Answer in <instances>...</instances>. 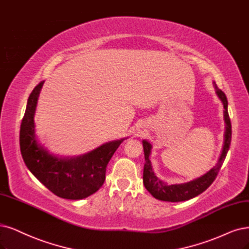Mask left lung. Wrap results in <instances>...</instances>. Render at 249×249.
<instances>
[{
    "label": "left lung",
    "mask_w": 249,
    "mask_h": 249,
    "mask_svg": "<svg viewBox=\"0 0 249 249\" xmlns=\"http://www.w3.org/2000/svg\"><path fill=\"white\" fill-rule=\"evenodd\" d=\"M213 86L215 89V93L217 97L220 99L224 106V120H225V134H224V144L223 150L220 153L217 163L213 168H211L208 172H206L203 176L197 178L188 182L183 183H177V185H167L163 180L157 178L156 176L152 163L150 160V155L152 152V144L143 140V153H144V167H143V185L145 189L148 190L153 197L161 201H167V202H180L186 201L189 199L194 198L201 193H203L211 183L215 179L217 173L222 167V165L226 159L227 153L230 149V144H231L232 139V126L231 121H230V117L228 113V100L226 94L224 92L218 89L215 82H213Z\"/></svg>",
    "instance_id": "obj_1"
}]
</instances>
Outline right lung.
Returning <instances> with one entry per match:
<instances>
[{
    "mask_svg": "<svg viewBox=\"0 0 249 249\" xmlns=\"http://www.w3.org/2000/svg\"><path fill=\"white\" fill-rule=\"evenodd\" d=\"M44 81L27 99L20 126V152L26 167L56 196L80 200L94 194L104 185L107 163L123 141L101 144L93 151L73 157H59L39 142L36 135L35 113Z\"/></svg>",
    "mask_w": 249,
    "mask_h": 249,
    "instance_id": "obj_1",
    "label": "right lung"
}]
</instances>
